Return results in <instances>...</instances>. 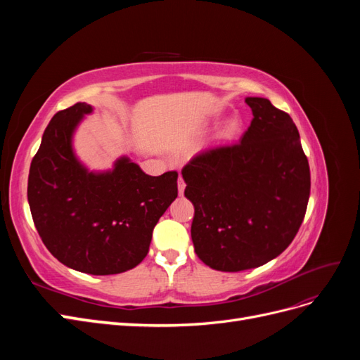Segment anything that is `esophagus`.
Segmentation results:
<instances>
[{
	"label": "esophagus",
	"mask_w": 360,
	"mask_h": 360,
	"mask_svg": "<svg viewBox=\"0 0 360 360\" xmlns=\"http://www.w3.org/2000/svg\"><path fill=\"white\" fill-rule=\"evenodd\" d=\"M184 188H186V183H184L183 177H179V193H180V195H183Z\"/></svg>",
	"instance_id": "esophagus-1"
}]
</instances>
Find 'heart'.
Listing matches in <instances>:
<instances>
[{
  "label": "heart",
  "instance_id": "b5f03b06",
  "mask_svg": "<svg viewBox=\"0 0 360 360\" xmlns=\"http://www.w3.org/2000/svg\"><path fill=\"white\" fill-rule=\"evenodd\" d=\"M238 130H240V122H238V118H236V117L228 118L221 129L219 138L222 141H231L237 136Z\"/></svg>",
  "mask_w": 360,
  "mask_h": 360
}]
</instances>
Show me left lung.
Masks as SVG:
<instances>
[{"label":"left lung","mask_w":360,"mask_h":360,"mask_svg":"<svg viewBox=\"0 0 360 360\" xmlns=\"http://www.w3.org/2000/svg\"><path fill=\"white\" fill-rule=\"evenodd\" d=\"M254 118L237 144L214 147L183 167L195 214L191 236L204 264L240 271L269 263L296 237L311 172L291 117L246 97Z\"/></svg>","instance_id":"1"}]
</instances>
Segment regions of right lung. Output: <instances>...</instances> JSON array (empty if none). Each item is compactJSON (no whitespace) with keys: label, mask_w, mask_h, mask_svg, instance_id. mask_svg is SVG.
Masks as SVG:
<instances>
[{"label":"right lung","mask_w":360,"mask_h":360,"mask_svg":"<svg viewBox=\"0 0 360 360\" xmlns=\"http://www.w3.org/2000/svg\"><path fill=\"white\" fill-rule=\"evenodd\" d=\"M93 108L84 102L52 117L28 176L37 233L60 263L90 275L134 269L148 254L159 217L177 198V171L151 177L129 158L112 171L90 172L72 136Z\"/></svg>","instance_id":"right-lung-1"}]
</instances>
